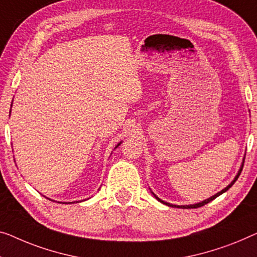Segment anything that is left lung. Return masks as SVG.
<instances>
[{
  "instance_id": "left-lung-1",
  "label": "left lung",
  "mask_w": 257,
  "mask_h": 257,
  "mask_svg": "<svg viewBox=\"0 0 257 257\" xmlns=\"http://www.w3.org/2000/svg\"><path fill=\"white\" fill-rule=\"evenodd\" d=\"M243 163H244V158L242 159V163H241V166H240V168H239V171H238V173H236V175H235V178L232 180V182L229 183L228 186H226L225 187L224 189H221L220 191H218L217 194H214L213 196H211V197H209V198H206V200H204V201H202V202H198V203H195V204H187V205H177V204H171V203H167V202H165V201H163V200H160V198L157 196V195L153 193V191H151V193L153 194V196H155L157 200H158L159 202H162L163 204H165V205H167V206H172V208H181V209H196V208H201V206H203V205H205V204H208L209 202H211V201H213L214 198L216 197H218V196H220L221 194H224L225 191H227L229 188H231V187L234 185V182L236 181V180H238V178H239V175H240V173H241V171H242V167H243Z\"/></svg>"
}]
</instances>
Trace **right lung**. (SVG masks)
<instances>
[{
  "label": "right lung",
  "mask_w": 257,
  "mask_h": 257,
  "mask_svg": "<svg viewBox=\"0 0 257 257\" xmlns=\"http://www.w3.org/2000/svg\"><path fill=\"white\" fill-rule=\"evenodd\" d=\"M11 106H13V104H11ZM10 113H11V110H10ZM121 144V142H120V143H118L117 145H116V147H115V149L118 147V145H120ZM48 200H51V198H48ZM83 201H85V200H83ZM83 201H76V203H78V202H83ZM57 203H75V202H57Z\"/></svg>",
  "instance_id": "obj_1"
}]
</instances>
